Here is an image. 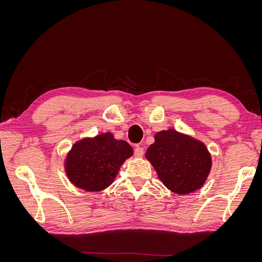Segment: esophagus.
<instances>
[{"label": "esophagus", "instance_id": "obj_1", "mask_svg": "<svg viewBox=\"0 0 262 262\" xmlns=\"http://www.w3.org/2000/svg\"><path fill=\"white\" fill-rule=\"evenodd\" d=\"M143 154H144L143 147H141V146H136V147H134V156H136V157H142V156H143Z\"/></svg>", "mask_w": 262, "mask_h": 262}]
</instances>
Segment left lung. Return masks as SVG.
<instances>
[{"instance_id": "left-lung-1", "label": "left lung", "mask_w": 262, "mask_h": 262, "mask_svg": "<svg viewBox=\"0 0 262 262\" xmlns=\"http://www.w3.org/2000/svg\"><path fill=\"white\" fill-rule=\"evenodd\" d=\"M154 138L145 157L163 184L178 194L200 189L212 166L211 155L202 142L173 129L157 132Z\"/></svg>"}]
</instances>
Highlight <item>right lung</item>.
Returning <instances> with one entry per match:
<instances>
[{
	"label": "right lung",
	"instance_id": "right-lung-1",
	"mask_svg": "<svg viewBox=\"0 0 262 262\" xmlns=\"http://www.w3.org/2000/svg\"><path fill=\"white\" fill-rule=\"evenodd\" d=\"M133 154L129 143L110 132L76 142L66 161V172L73 185L86 191H100L113 184L121 165Z\"/></svg>",
	"mask_w": 262,
	"mask_h": 262
}]
</instances>
